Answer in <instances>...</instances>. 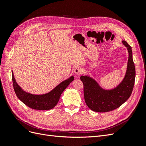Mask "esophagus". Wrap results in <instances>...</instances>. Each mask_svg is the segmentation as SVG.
Segmentation results:
<instances>
[{"mask_svg": "<svg viewBox=\"0 0 146 146\" xmlns=\"http://www.w3.org/2000/svg\"><path fill=\"white\" fill-rule=\"evenodd\" d=\"M83 69L80 67V66H77L76 68L74 69V73L76 74L77 76H80V75L82 73Z\"/></svg>", "mask_w": 146, "mask_h": 146, "instance_id": "34e87169", "label": "esophagus"}]
</instances>
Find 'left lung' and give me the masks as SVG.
<instances>
[{
	"mask_svg": "<svg viewBox=\"0 0 146 146\" xmlns=\"http://www.w3.org/2000/svg\"><path fill=\"white\" fill-rule=\"evenodd\" d=\"M129 52L127 69L124 78L115 88L105 90L88 76H81L83 83L84 98L86 105L96 112L105 113L120 107L130 98L133 89L135 79V66L132 56L131 47L125 41H122Z\"/></svg>",
	"mask_w": 146,
	"mask_h": 146,
	"instance_id": "obj_1",
	"label": "left lung"
}]
</instances>
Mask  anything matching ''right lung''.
Segmentation results:
<instances>
[{
	"label": "right lung",
	"instance_id": "obj_1",
	"mask_svg": "<svg viewBox=\"0 0 146 146\" xmlns=\"http://www.w3.org/2000/svg\"><path fill=\"white\" fill-rule=\"evenodd\" d=\"M74 79L71 76L68 80L60 83L54 90L46 94L35 95L22 90L17 85L12 72V81L15 93L20 100L27 107L38 110H48L54 108L59 101L61 94Z\"/></svg>",
	"mask_w": 146,
	"mask_h": 146
}]
</instances>
